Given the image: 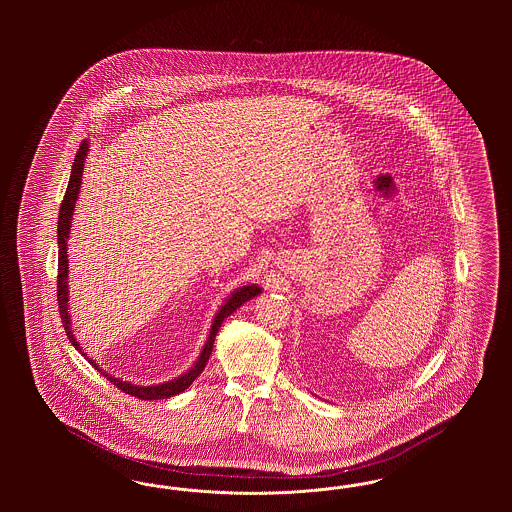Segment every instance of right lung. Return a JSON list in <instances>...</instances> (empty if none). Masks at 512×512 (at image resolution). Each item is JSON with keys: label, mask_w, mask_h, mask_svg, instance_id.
Returning <instances> with one entry per match:
<instances>
[{"label": "right lung", "mask_w": 512, "mask_h": 512, "mask_svg": "<svg viewBox=\"0 0 512 512\" xmlns=\"http://www.w3.org/2000/svg\"><path fill=\"white\" fill-rule=\"evenodd\" d=\"M86 151H88V144L82 142L78 151H76V157H74L73 169H71V178H69V186H67V192L63 197V203H61V209H59V220H57V244H59V265H57V303H59V315H61V322H63V328L67 332V338L73 343L74 347L82 353V347L78 345V341L74 340L73 330H71V320H69V309H67V238H69V230H71V220H73L74 203H76V197H78V190H80V184H82V171H84V157H86ZM261 288L257 286H244L240 288L238 292L232 293V297L220 307L219 315L215 317V322L211 326V334L207 338V343L197 359L194 368L188 370L186 374H182L180 378L171 380L167 384H159V386H134V384H128V382H122L119 378H113L105 372H101V368L98 365L96 370H99L103 376H107V380H111L113 386H117L119 390L132 395V397H138L142 401H151V399H167L172 397L176 393H182L184 390H188L192 386L195 378L203 372V368L209 361V355L213 351V343L217 338V332H219L220 324L226 317H230L240 305H244L245 301H249L251 297L259 295ZM86 357V353H82ZM88 359V357H86Z\"/></svg>", "instance_id": "obj_1"}]
</instances>
